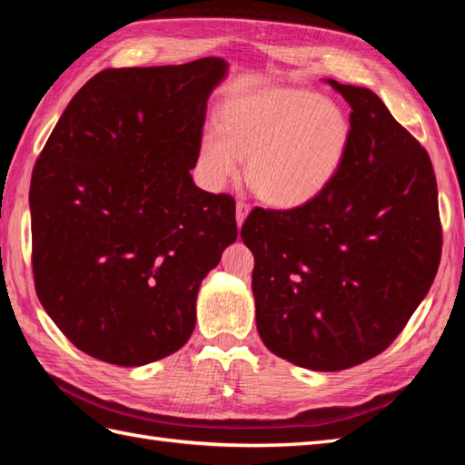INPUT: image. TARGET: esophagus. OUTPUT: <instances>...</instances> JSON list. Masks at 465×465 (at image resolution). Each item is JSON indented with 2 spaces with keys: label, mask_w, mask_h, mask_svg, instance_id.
<instances>
[{
  "label": "esophagus",
  "mask_w": 465,
  "mask_h": 465,
  "mask_svg": "<svg viewBox=\"0 0 465 465\" xmlns=\"http://www.w3.org/2000/svg\"><path fill=\"white\" fill-rule=\"evenodd\" d=\"M250 210L252 207L248 202H238V205H235V220H238V225H242L245 222V217H248Z\"/></svg>",
  "instance_id": "1"
}]
</instances>
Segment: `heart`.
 <instances>
[{"instance_id":"heart-1","label":"heart","mask_w":465,"mask_h":465,"mask_svg":"<svg viewBox=\"0 0 465 465\" xmlns=\"http://www.w3.org/2000/svg\"><path fill=\"white\" fill-rule=\"evenodd\" d=\"M351 140L338 104L303 90H270L223 107L222 132L200 142V172L222 187L250 157L248 182L263 202L300 207L318 197L340 172Z\"/></svg>"}]
</instances>
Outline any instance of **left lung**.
Segmentation results:
<instances>
[{"mask_svg":"<svg viewBox=\"0 0 465 465\" xmlns=\"http://www.w3.org/2000/svg\"><path fill=\"white\" fill-rule=\"evenodd\" d=\"M328 82L351 107L340 172L305 205L255 207L242 225L262 341L315 371L348 370L388 348L441 258L428 152L368 87Z\"/></svg>","mask_w":465,"mask_h":465,"instance_id":"left-lung-1","label":"left lung"}]
</instances>
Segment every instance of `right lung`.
Here are the masks:
<instances>
[{"instance_id":"add662e5","label":"right lung","mask_w":465,"mask_h":465,"mask_svg":"<svg viewBox=\"0 0 465 465\" xmlns=\"http://www.w3.org/2000/svg\"><path fill=\"white\" fill-rule=\"evenodd\" d=\"M227 64L95 74L59 117L29 187L44 310L77 350L145 365L195 328L207 272L238 238L235 202L197 187L207 97Z\"/></svg>"}]
</instances>
